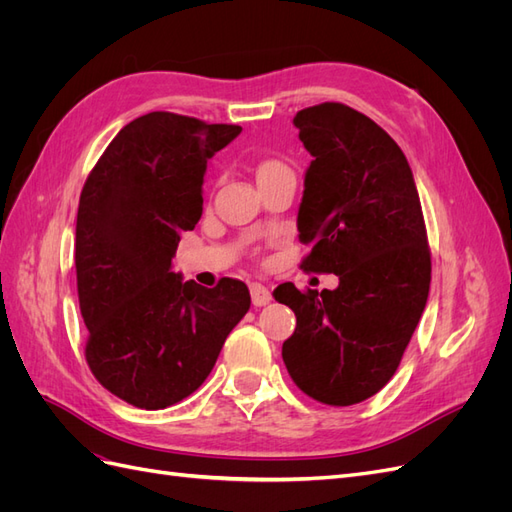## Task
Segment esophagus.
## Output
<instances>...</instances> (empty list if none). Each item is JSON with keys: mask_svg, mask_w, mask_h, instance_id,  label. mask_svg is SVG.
Returning <instances> with one entry per match:
<instances>
[{"mask_svg": "<svg viewBox=\"0 0 512 512\" xmlns=\"http://www.w3.org/2000/svg\"><path fill=\"white\" fill-rule=\"evenodd\" d=\"M250 294H252V303L256 307H262V305H267L271 301V290L260 282L250 284Z\"/></svg>", "mask_w": 512, "mask_h": 512, "instance_id": "esophagus-1", "label": "esophagus"}]
</instances>
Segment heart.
Here are the masks:
<instances>
[{"label": "heart", "mask_w": 512, "mask_h": 512, "mask_svg": "<svg viewBox=\"0 0 512 512\" xmlns=\"http://www.w3.org/2000/svg\"><path fill=\"white\" fill-rule=\"evenodd\" d=\"M282 168H286V164L277 162V160H265V162L258 166V179L260 177H267V175L275 173V170H282Z\"/></svg>", "instance_id": "b5f03b06"}]
</instances>
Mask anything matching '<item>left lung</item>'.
Instances as JSON below:
<instances>
[{"instance_id": "left-lung-1", "label": "left lung", "mask_w": 512, "mask_h": 512, "mask_svg": "<svg viewBox=\"0 0 512 512\" xmlns=\"http://www.w3.org/2000/svg\"><path fill=\"white\" fill-rule=\"evenodd\" d=\"M312 156L299 207L303 271L335 273V290L286 282L275 301L297 316L282 346L292 382L320 404L352 406L393 378L427 303L431 252L404 151L342 102L292 119Z\"/></svg>"}]
</instances>
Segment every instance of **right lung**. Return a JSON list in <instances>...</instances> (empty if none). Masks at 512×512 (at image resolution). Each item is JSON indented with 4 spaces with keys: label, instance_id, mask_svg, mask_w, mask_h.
I'll return each mask as SVG.
<instances>
[{
    "label": "right lung",
    "instance_id": "right-lung-1",
    "mask_svg": "<svg viewBox=\"0 0 512 512\" xmlns=\"http://www.w3.org/2000/svg\"><path fill=\"white\" fill-rule=\"evenodd\" d=\"M239 132L147 113L119 130L83 185L74 262L85 361L130 406L162 410L192 395L250 309L239 280L205 288L170 271L181 232L203 213L207 162Z\"/></svg>",
    "mask_w": 512,
    "mask_h": 512
}]
</instances>
